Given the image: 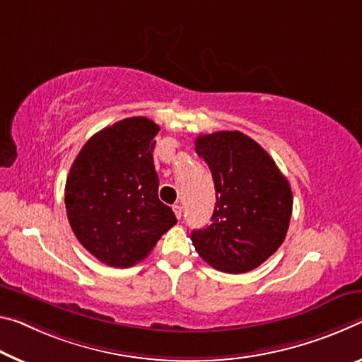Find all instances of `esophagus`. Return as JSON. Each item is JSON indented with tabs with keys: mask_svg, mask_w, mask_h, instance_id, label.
I'll use <instances>...</instances> for the list:
<instances>
[{
	"mask_svg": "<svg viewBox=\"0 0 362 362\" xmlns=\"http://www.w3.org/2000/svg\"><path fill=\"white\" fill-rule=\"evenodd\" d=\"M172 209H174V214H175L177 219H180V217H182V206L174 204V206H172Z\"/></svg>",
	"mask_w": 362,
	"mask_h": 362,
	"instance_id": "esophagus-1",
	"label": "esophagus"
}]
</instances>
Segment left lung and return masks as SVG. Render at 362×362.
Segmentation results:
<instances>
[{"instance_id":"obj_1","label":"left lung","mask_w":362,"mask_h":362,"mask_svg":"<svg viewBox=\"0 0 362 362\" xmlns=\"http://www.w3.org/2000/svg\"><path fill=\"white\" fill-rule=\"evenodd\" d=\"M216 188L212 223L192 232L194 250L217 271L250 272L284 243L293 194L261 145L242 132H214L194 140Z\"/></svg>"}]
</instances>
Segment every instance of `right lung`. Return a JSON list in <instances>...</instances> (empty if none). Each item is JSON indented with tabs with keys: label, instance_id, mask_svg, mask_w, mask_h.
<instances>
[{
	"label": "right lung",
	"instance_id": "add662e5",
	"mask_svg": "<svg viewBox=\"0 0 362 362\" xmlns=\"http://www.w3.org/2000/svg\"><path fill=\"white\" fill-rule=\"evenodd\" d=\"M158 132L148 117L119 120L91 136L69 170V223L83 248L107 266L145 259L177 223L174 211L158 198Z\"/></svg>",
	"mask_w": 362,
	"mask_h": 362
}]
</instances>
